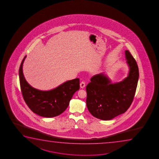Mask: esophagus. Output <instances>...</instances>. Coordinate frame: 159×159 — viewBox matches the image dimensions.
Here are the masks:
<instances>
[{"label": "esophagus", "mask_w": 159, "mask_h": 159, "mask_svg": "<svg viewBox=\"0 0 159 159\" xmlns=\"http://www.w3.org/2000/svg\"><path fill=\"white\" fill-rule=\"evenodd\" d=\"M80 87L81 88V89H84V88L85 87V82H84V81H82V82L80 83Z\"/></svg>", "instance_id": "34e87169"}]
</instances>
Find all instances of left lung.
<instances>
[{"instance_id": "8db88e82", "label": "left lung", "mask_w": 159, "mask_h": 159, "mask_svg": "<svg viewBox=\"0 0 159 159\" xmlns=\"http://www.w3.org/2000/svg\"><path fill=\"white\" fill-rule=\"evenodd\" d=\"M128 75L123 80L112 84L104 73L91 78L86 86V105L89 112L100 120H112L129 109L135 96L139 71L135 59L129 50L125 51Z\"/></svg>"}]
</instances>
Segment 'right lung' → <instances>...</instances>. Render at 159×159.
I'll return each mask as SVG.
<instances>
[{
  "label": "right lung",
  "instance_id": "right-lung-1",
  "mask_svg": "<svg viewBox=\"0 0 159 159\" xmlns=\"http://www.w3.org/2000/svg\"><path fill=\"white\" fill-rule=\"evenodd\" d=\"M23 59L19 70L20 86L25 102L33 112L44 117H56L63 113L75 92L80 88L79 79L66 81L54 89L42 91L32 87L24 78Z\"/></svg>",
  "mask_w": 159,
  "mask_h": 159
}]
</instances>
